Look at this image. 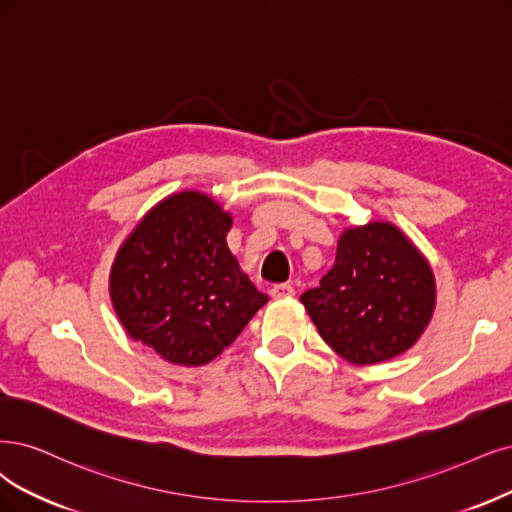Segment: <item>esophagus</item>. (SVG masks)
Instances as JSON below:
<instances>
[{
  "instance_id": "1",
  "label": "esophagus",
  "mask_w": 512,
  "mask_h": 512,
  "mask_svg": "<svg viewBox=\"0 0 512 512\" xmlns=\"http://www.w3.org/2000/svg\"><path fill=\"white\" fill-rule=\"evenodd\" d=\"M295 289L291 285H274L270 289V297L272 299H285V297H293Z\"/></svg>"
}]
</instances>
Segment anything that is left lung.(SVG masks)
Segmentation results:
<instances>
[{
  "mask_svg": "<svg viewBox=\"0 0 512 512\" xmlns=\"http://www.w3.org/2000/svg\"><path fill=\"white\" fill-rule=\"evenodd\" d=\"M301 304L337 356L365 367L418 342L437 306V282L405 232L390 221H369L346 227L333 268Z\"/></svg>",
  "mask_w": 512,
  "mask_h": 512,
  "instance_id": "left-lung-1",
  "label": "left lung"
}]
</instances>
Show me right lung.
Returning a JSON list of instances; mask_svg holds the SVG:
<instances>
[{"mask_svg":"<svg viewBox=\"0 0 512 512\" xmlns=\"http://www.w3.org/2000/svg\"><path fill=\"white\" fill-rule=\"evenodd\" d=\"M232 223L198 189L149 208L109 272L111 304L130 339L173 365L202 367L242 333L268 297L227 246Z\"/></svg>","mask_w":512,"mask_h":512,"instance_id":"add662e5","label":"right lung"}]
</instances>
